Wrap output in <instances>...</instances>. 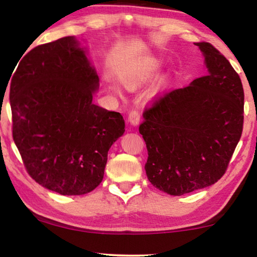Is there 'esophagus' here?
<instances>
[{
  "label": "esophagus",
  "mask_w": 257,
  "mask_h": 257,
  "mask_svg": "<svg viewBox=\"0 0 257 257\" xmlns=\"http://www.w3.org/2000/svg\"><path fill=\"white\" fill-rule=\"evenodd\" d=\"M128 121L132 123L133 125H137L141 121V113L137 109H133L129 111L128 115Z\"/></svg>",
  "instance_id": "esophagus-1"
}]
</instances>
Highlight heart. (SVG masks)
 Returning a JSON list of instances; mask_svg holds the SVG:
<instances>
[{"instance_id": "obj_1", "label": "heart", "mask_w": 257, "mask_h": 257, "mask_svg": "<svg viewBox=\"0 0 257 257\" xmlns=\"http://www.w3.org/2000/svg\"><path fill=\"white\" fill-rule=\"evenodd\" d=\"M157 73V64L148 63L141 65L139 67L133 68L132 71L127 72L122 78L125 87L129 89H134L139 86L146 84L153 80Z\"/></svg>"}]
</instances>
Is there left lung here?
Returning a JSON list of instances; mask_svg holds the SVG:
<instances>
[{"instance_id":"left-lung-1","label":"left lung","mask_w":257,"mask_h":257,"mask_svg":"<svg viewBox=\"0 0 257 257\" xmlns=\"http://www.w3.org/2000/svg\"><path fill=\"white\" fill-rule=\"evenodd\" d=\"M194 45L204 53L207 74L186 87L155 96L139 128L147 144L148 179L171 196L218 182L243 129L240 77L212 44Z\"/></svg>"}]
</instances>
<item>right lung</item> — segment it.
Masks as SVG:
<instances>
[{
  "label": "right lung",
  "instance_id": "right-lung-1",
  "mask_svg": "<svg viewBox=\"0 0 257 257\" xmlns=\"http://www.w3.org/2000/svg\"><path fill=\"white\" fill-rule=\"evenodd\" d=\"M97 84L73 37L36 46L13 73V139L29 176L45 189L80 196L102 182L124 120L92 102Z\"/></svg>",
  "mask_w": 257,
  "mask_h": 257
}]
</instances>
